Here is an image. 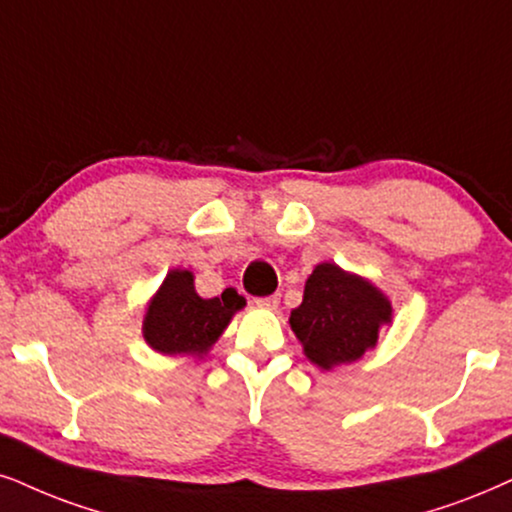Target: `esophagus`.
<instances>
[{
  "label": "esophagus",
  "mask_w": 512,
  "mask_h": 512,
  "mask_svg": "<svg viewBox=\"0 0 512 512\" xmlns=\"http://www.w3.org/2000/svg\"><path fill=\"white\" fill-rule=\"evenodd\" d=\"M278 300H281V295H269V297H257L255 304L262 309H276L278 307Z\"/></svg>",
  "instance_id": "esophagus-1"
}]
</instances>
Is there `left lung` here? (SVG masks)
Instances as JSON below:
<instances>
[{
  "instance_id": "8db88e82",
  "label": "left lung",
  "mask_w": 512,
  "mask_h": 512,
  "mask_svg": "<svg viewBox=\"0 0 512 512\" xmlns=\"http://www.w3.org/2000/svg\"><path fill=\"white\" fill-rule=\"evenodd\" d=\"M387 323L392 304L383 290L331 262L316 264L304 283L302 304L290 312V328L304 354L323 371L364 357Z\"/></svg>"
}]
</instances>
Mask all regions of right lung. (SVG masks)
<instances>
[{
  "label": "right lung",
  "instance_id": "add662e5",
  "mask_svg": "<svg viewBox=\"0 0 512 512\" xmlns=\"http://www.w3.org/2000/svg\"><path fill=\"white\" fill-rule=\"evenodd\" d=\"M245 307V297L226 288L222 297H200L193 274L172 269L151 297L144 316V338L160 354L203 357L215 345L231 316Z\"/></svg>",
  "mask_w": 512,
  "mask_h": 512
}]
</instances>
